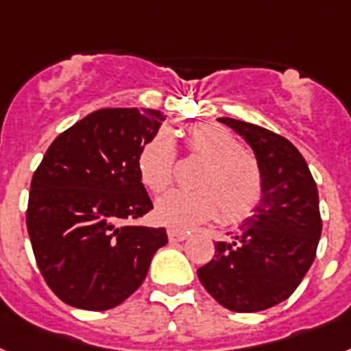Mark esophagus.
Masks as SVG:
<instances>
[{
	"label": "esophagus",
	"instance_id": "1",
	"mask_svg": "<svg viewBox=\"0 0 351 351\" xmlns=\"http://www.w3.org/2000/svg\"><path fill=\"white\" fill-rule=\"evenodd\" d=\"M188 239V233L179 230H169V240L170 242H182V240Z\"/></svg>",
	"mask_w": 351,
	"mask_h": 351
}]
</instances>
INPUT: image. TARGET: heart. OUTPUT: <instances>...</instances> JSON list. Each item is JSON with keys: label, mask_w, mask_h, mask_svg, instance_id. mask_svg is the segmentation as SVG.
<instances>
[{"label": "heart", "mask_w": 351, "mask_h": 351, "mask_svg": "<svg viewBox=\"0 0 351 351\" xmlns=\"http://www.w3.org/2000/svg\"><path fill=\"white\" fill-rule=\"evenodd\" d=\"M190 156L204 159L195 179L199 190H172L159 197L154 217L172 230H192L221 211L226 224L244 221L262 199L263 176L253 154L242 150L239 138L215 123H193L184 129ZM176 147L167 130L152 136L138 154V173L145 186L163 192L172 181Z\"/></svg>", "instance_id": "b5f03b06"}]
</instances>
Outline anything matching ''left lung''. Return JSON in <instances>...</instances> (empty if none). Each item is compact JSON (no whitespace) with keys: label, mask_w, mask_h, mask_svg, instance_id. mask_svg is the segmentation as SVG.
Segmentation results:
<instances>
[{"label":"left lung","mask_w":351,"mask_h":351,"mask_svg":"<svg viewBox=\"0 0 351 351\" xmlns=\"http://www.w3.org/2000/svg\"><path fill=\"white\" fill-rule=\"evenodd\" d=\"M253 149L262 199L231 240L197 269L202 287L233 312H260L291 296L315 258L321 237L317 186L308 165L283 136L234 118H219Z\"/></svg>","instance_id":"obj_1"}]
</instances>
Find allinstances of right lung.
Instances as JSON below:
<instances>
[{"label":"right lung","mask_w":351,"mask_h":351,"mask_svg":"<svg viewBox=\"0 0 351 351\" xmlns=\"http://www.w3.org/2000/svg\"><path fill=\"white\" fill-rule=\"evenodd\" d=\"M163 121L154 109H98L57 136L37 167L26 228L40 274L66 305L123 303L169 242L165 228L125 224L152 210L136 161Z\"/></svg>","instance_id":"obj_1"}]
</instances>
